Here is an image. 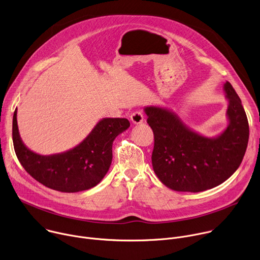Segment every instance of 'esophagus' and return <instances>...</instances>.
Listing matches in <instances>:
<instances>
[{
  "label": "esophagus",
  "mask_w": 260,
  "mask_h": 260,
  "mask_svg": "<svg viewBox=\"0 0 260 260\" xmlns=\"http://www.w3.org/2000/svg\"><path fill=\"white\" fill-rule=\"evenodd\" d=\"M131 119L135 124H140L144 121V114L142 111H136L132 115H131Z\"/></svg>",
  "instance_id": "esophagus-1"
}]
</instances>
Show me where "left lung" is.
Instances as JSON below:
<instances>
[{
	"mask_svg": "<svg viewBox=\"0 0 260 260\" xmlns=\"http://www.w3.org/2000/svg\"><path fill=\"white\" fill-rule=\"evenodd\" d=\"M230 125L215 139L185 127L169 111L147 107V123L154 135L153 170L167 187L181 192H200L218 186L240 167L249 140V123L241 99L230 82Z\"/></svg>",
	"mask_w": 260,
	"mask_h": 260,
	"instance_id": "1",
	"label": "left lung"
}]
</instances>
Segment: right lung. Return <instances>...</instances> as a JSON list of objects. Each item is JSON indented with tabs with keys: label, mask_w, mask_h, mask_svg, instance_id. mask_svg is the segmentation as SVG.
<instances>
[{
	"label": "right lung",
	"mask_w": 260,
	"mask_h": 260,
	"mask_svg": "<svg viewBox=\"0 0 260 260\" xmlns=\"http://www.w3.org/2000/svg\"><path fill=\"white\" fill-rule=\"evenodd\" d=\"M16 114L15 110L12 139L21 166L44 186L70 193L87 190L102 181L112 162L114 139L131 125L125 118H105L74 149L60 154L42 156L28 150L21 142Z\"/></svg>",
	"instance_id": "add662e5"
}]
</instances>
